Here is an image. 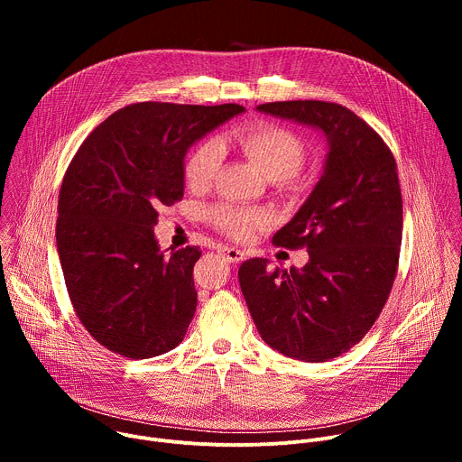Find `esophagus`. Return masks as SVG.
<instances>
[{
  "mask_svg": "<svg viewBox=\"0 0 462 462\" xmlns=\"http://www.w3.org/2000/svg\"><path fill=\"white\" fill-rule=\"evenodd\" d=\"M219 252L223 254V257H226V261L230 263H239L245 259V252L236 248V246H221Z\"/></svg>",
  "mask_w": 462,
  "mask_h": 462,
  "instance_id": "obj_1",
  "label": "esophagus"
}]
</instances>
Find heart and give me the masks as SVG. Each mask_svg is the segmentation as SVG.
Returning a JSON list of instances; mask_svg holds the SVG:
<instances>
[{
    "mask_svg": "<svg viewBox=\"0 0 462 462\" xmlns=\"http://www.w3.org/2000/svg\"><path fill=\"white\" fill-rule=\"evenodd\" d=\"M241 152L252 164L271 180L287 179L301 166L303 144L292 131L276 124H255L241 129L234 137ZM223 143L214 139L203 141L188 155L184 162V180L189 188L199 189L210 184L223 162ZM212 223L234 237L246 236L254 226L263 223L261 214L221 205L210 210Z\"/></svg>",
    "mask_w": 462,
    "mask_h": 462,
    "instance_id": "1",
    "label": "heart"
}]
</instances>
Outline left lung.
<instances>
[{
	"instance_id": "obj_1",
	"label": "left lung",
	"mask_w": 462,
	"mask_h": 462,
	"mask_svg": "<svg viewBox=\"0 0 462 462\" xmlns=\"http://www.w3.org/2000/svg\"><path fill=\"white\" fill-rule=\"evenodd\" d=\"M259 113L321 131V175L273 243L305 246V267L271 269L254 257L239 285L261 338L282 355L325 362L356 346L391 292L402 243L397 162L376 131L351 109L321 100L271 102Z\"/></svg>"
}]
</instances>
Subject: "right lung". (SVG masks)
Listing matches in <instances>:
<instances>
[{"instance_id":"right-lung-1","label":"right lung","mask_w":462,"mask_h":462,"mask_svg":"<svg viewBox=\"0 0 462 462\" xmlns=\"http://www.w3.org/2000/svg\"><path fill=\"white\" fill-rule=\"evenodd\" d=\"M237 104L141 102L107 116L65 171L56 250L71 303L89 335L127 358L175 349L195 314L199 246L166 255L159 208L184 195V157L243 113Z\"/></svg>"}]
</instances>
